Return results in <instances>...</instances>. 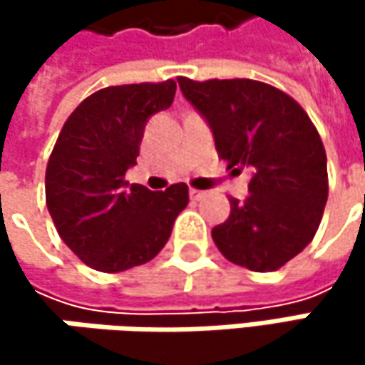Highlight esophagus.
Masks as SVG:
<instances>
[{
  "label": "esophagus",
  "instance_id": "1",
  "mask_svg": "<svg viewBox=\"0 0 365 365\" xmlns=\"http://www.w3.org/2000/svg\"><path fill=\"white\" fill-rule=\"evenodd\" d=\"M205 194H207V192H202V190H194V187L190 190V198H192V200H200V198H205Z\"/></svg>",
  "mask_w": 365,
  "mask_h": 365
}]
</instances>
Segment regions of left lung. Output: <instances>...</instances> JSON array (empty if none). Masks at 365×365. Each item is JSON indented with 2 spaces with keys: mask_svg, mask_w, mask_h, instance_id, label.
Here are the masks:
<instances>
[{
  "mask_svg": "<svg viewBox=\"0 0 365 365\" xmlns=\"http://www.w3.org/2000/svg\"><path fill=\"white\" fill-rule=\"evenodd\" d=\"M209 124L228 169H252L250 196L211 230L226 259L270 272L315 237L328 200V158L311 118L283 91L255 80L178 78Z\"/></svg>",
  "mask_w": 365,
  "mask_h": 365,
  "instance_id": "left-lung-1",
  "label": "left lung"
}]
</instances>
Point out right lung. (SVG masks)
<instances>
[{"label": "right lung", "mask_w": 365, "mask_h": 365, "mask_svg": "<svg viewBox=\"0 0 365 365\" xmlns=\"http://www.w3.org/2000/svg\"><path fill=\"white\" fill-rule=\"evenodd\" d=\"M178 84H124L86 97L63 124L46 167L56 232L84 264L122 272L156 257L187 205V185L128 183L148 120L171 108Z\"/></svg>", "instance_id": "1"}]
</instances>
